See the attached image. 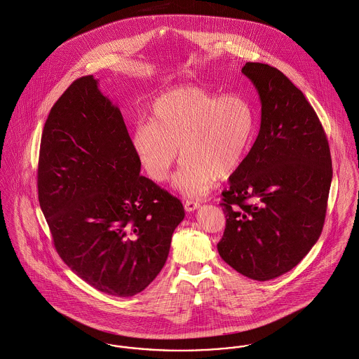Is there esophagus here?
I'll return each mask as SVG.
<instances>
[{"label":"esophagus","instance_id":"esophagus-1","mask_svg":"<svg viewBox=\"0 0 359 359\" xmlns=\"http://www.w3.org/2000/svg\"><path fill=\"white\" fill-rule=\"evenodd\" d=\"M201 206V203L198 202V201H193V199H187L186 202H184V209L187 210V212H194L195 209H198Z\"/></svg>","mask_w":359,"mask_h":359}]
</instances>
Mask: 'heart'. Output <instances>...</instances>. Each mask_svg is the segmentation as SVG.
<instances>
[{"label": "heart", "mask_w": 359, "mask_h": 359, "mask_svg": "<svg viewBox=\"0 0 359 359\" xmlns=\"http://www.w3.org/2000/svg\"><path fill=\"white\" fill-rule=\"evenodd\" d=\"M255 131L248 98L219 95L199 87H180L160 95L150 123L133 133L139 164L156 183H164L179 157L184 158L173 184L184 195H201L215 176H229L243 161Z\"/></svg>", "instance_id": "1"}]
</instances>
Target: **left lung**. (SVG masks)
Wrapping results in <instances>:
<instances>
[{
	"mask_svg": "<svg viewBox=\"0 0 359 359\" xmlns=\"http://www.w3.org/2000/svg\"><path fill=\"white\" fill-rule=\"evenodd\" d=\"M242 74L258 91L261 127L221 194L226 224L217 250L241 275L266 281L297 266L321 235L331 151L316 111L283 72L246 62Z\"/></svg>",
	"mask_w": 359,
	"mask_h": 359,
	"instance_id": "1",
	"label": "left lung"
}]
</instances>
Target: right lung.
<instances>
[{"label": "right lung", "mask_w": 359, "mask_h": 359, "mask_svg": "<svg viewBox=\"0 0 359 359\" xmlns=\"http://www.w3.org/2000/svg\"><path fill=\"white\" fill-rule=\"evenodd\" d=\"M139 173L121 111L93 75L76 79L43 127L38 199L61 259L113 297L157 277L184 219L182 202Z\"/></svg>", "instance_id": "right-lung-1"}]
</instances>
